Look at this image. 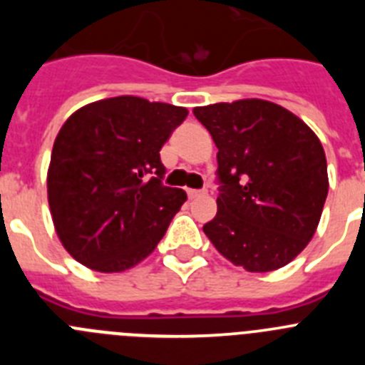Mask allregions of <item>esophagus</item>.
<instances>
[{"instance_id":"1","label":"esophagus","mask_w":365,"mask_h":365,"mask_svg":"<svg viewBox=\"0 0 365 365\" xmlns=\"http://www.w3.org/2000/svg\"><path fill=\"white\" fill-rule=\"evenodd\" d=\"M205 195V190H188V197L190 199H197Z\"/></svg>"}]
</instances>
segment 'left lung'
<instances>
[{
	"mask_svg": "<svg viewBox=\"0 0 365 365\" xmlns=\"http://www.w3.org/2000/svg\"><path fill=\"white\" fill-rule=\"evenodd\" d=\"M193 115L217 146V214L202 230L248 272L291 263L314 235L329 192L320 138L302 118L259 98Z\"/></svg>",
	"mask_w": 365,
	"mask_h": 365,
	"instance_id": "obj_1",
	"label": "left lung"
}]
</instances>
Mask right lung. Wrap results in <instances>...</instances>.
Returning <instances> with one entry per match:
<instances>
[{"label":"right lung","instance_id":"1","mask_svg":"<svg viewBox=\"0 0 365 365\" xmlns=\"http://www.w3.org/2000/svg\"><path fill=\"white\" fill-rule=\"evenodd\" d=\"M188 115L179 106L115 96L74 111L54 140L47 197L74 259L122 272L150 256L186 192L163 186L160 148Z\"/></svg>","mask_w":365,"mask_h":365}]
</instances>
